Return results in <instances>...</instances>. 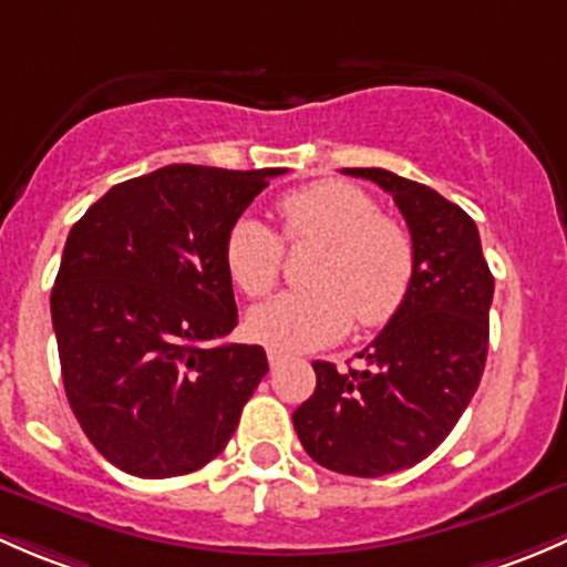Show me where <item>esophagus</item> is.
Masks as SVG:
<instances>
[{
    "instance_id": "34e87169",
    "label": "esophagus",
    "mask_w": 567,
    "mask_h": 567,
    "mask_svg": "<svg viewBox=\"0 0 567 567\" xmlns=\"http://www.w3.org/2000/svg\"><path fill=\"white\" fill-rule=\"evenodd\" d=\"M267 360H270V365H272V369H278V365H284L286 360H289V354L278 352V349H270V352H267Z\"/></svg>"
}]
</instances>
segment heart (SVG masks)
Here are the masks:
<instances>
[{
    "instance_id": "b5f03b06",
    "label": "heart",
    "mask_w": 567,
    "mask_h": 567,
    "mask_svg": "<svg viewBox=\"0 0 567 567\" xmlns=\"http://www.w3.org/2000/svg\"><path fill=\"white\" fill-rule=\"evenodd\" d=\"M281 235L291 245H322L308 284L248 313V332L281 352H311L360 327L388 324L414 284V240L377 198L341 179H322L278 198ZM229 276L248 297H265L284 270V243L256 218L226 235Z\"/></svg>"
}]
</instances>
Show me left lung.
I'll return each mask as SVG.
<instances>
[{"label": "left lung", "mask_w": 567, "mask_h": 567, "mask_svg": "<svg viewBox=\"0 0 567 567\" xmlns=\"http://www.w3.org/2000/svg\"><path fill=\"white\" fill-rule=\"evenodd\" d=\"M388 190L414 240L401 311L358 354L365 369L317 360V390L291 420L317 464L354 477L401 472L436 451L481 384L494 276L477 226L429 185L384 168H343Z\"/></svg>", "instance_id": "left-lung-1"}]
</instances>
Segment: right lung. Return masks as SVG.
<instances>
[{
  "mask_svg": "<svg viewBox=\"0 0 567 567\" xmlns=\"http://www.w3.org/2000/svg\"><path fill=\"white\" fill-rule=\"evenodd\" d=\"M286 168L174 163L114 185L70 229L51 322L75 420L136 477L202 470L267 369L237 327L226 235Z\"/></svg>",
  "mask_w": 567,
  "mask_h": 567,
  "instance_id": "right-lung-1",
  "label": "right lung"
}]
</instances>
